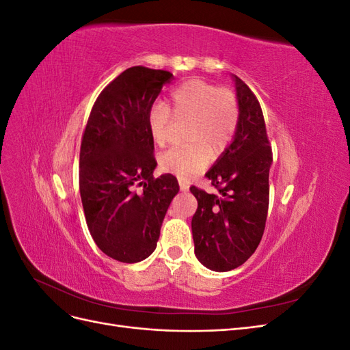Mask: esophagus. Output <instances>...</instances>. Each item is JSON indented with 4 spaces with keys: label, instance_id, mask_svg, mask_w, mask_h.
<instances>
[{
    "label": "esophagus",
    "instance_id": "esophagus-1",
    "mask_svg": "<svg viewBox=\"0 0 350 350\" xmlns=\"http://www.w3.org/2000/svg\"><path fill=\"white\" fill-rule=\"evenodd\" d=\"M178 184H179V188H181V191H187V189L189 188V184H188L187 179L178 178Z\"/></svg>",
    "mask_w": 350,
    "mask_h": 350
}]
</instances>
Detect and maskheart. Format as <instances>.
<instances>
[{
    "label": "heart",
    "instance_id": "heart-1",
    "mask_svg": "<svg viewBox=\"0 0 350 350\" xmlns=\"http://www.w3.org/2000/svg\"><path fill=\"white\" fill-rule=\"evenodd\" d=\"M241 118L239 99L234 90L193 79L178 86L169 98V107L154 105L147 125L156 146L174 139L177 125H188L184 140L189 144L174 147L159 161L163 172L189 179L200 174L208 156L224 153L237 134Z\"/></svg>",
    "mask_w": 350,
    "mask_h": 350
}]
</instances>
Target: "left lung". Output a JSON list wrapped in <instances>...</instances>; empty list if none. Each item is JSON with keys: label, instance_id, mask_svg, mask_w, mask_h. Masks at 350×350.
Segmentation results:
<instances>
[{"label": "left lung", "instance_id": "obj_1", "mask_svg": "<svg viewBox=\"0 0 350 350\" xmlns=\"http://www.w3.org/2000/svg\"><path fill=\"white\" fill-rule=\"evenodd\" d=\"M235 77L241 118L234 142L206 174L219 194L191 187L198 207L191 220L194 252L210 270L229 271L257 250L269 211L273 162L266 122L256 94Z\"/></svg>", "mask_w": 350, "mask_h": 350}]
</instances>
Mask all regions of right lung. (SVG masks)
I'll use <instances>...</instances> for the list:
<instances>
[{
  "label": "right lung",
  "instance_id": "right-lung-1",
  "mask_svg": "<svg viewBox=\"0 0 350 350\" xmlns=\"http://www.w3.org/2000/svg\"><path fill=\"white\" fill-rule=\"evenodd\" d=\"M172 72L143 66L121 72L90 111L80 146V197L93 241L121 262H139L157 245L178 194L176 178L157 165L147 116ZM139 186H143L142 190Z\"/></svg>",
  "mask_w": 350,
  "mask_h": 350
}]
</instances>
